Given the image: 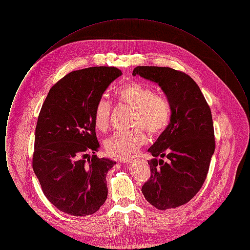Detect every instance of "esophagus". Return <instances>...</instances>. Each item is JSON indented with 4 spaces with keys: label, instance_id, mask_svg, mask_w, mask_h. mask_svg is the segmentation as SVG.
<instances>
[{
    "label": "esophagus",
    "instance_id": "1",
    "mask_svg": "<svg viewBox=\"0 0 250 250\" xmlns=\"http://www.w3.org/2000/svg\"><path fill=\"white\" fill-rule=\"evenodd\" d=\"M124 163H126V164H129V163H132V161H131V160H126V161H124Z\"/></svg>",
    "mask_w": 250,
    "mask_h": 250
}]
</instances>
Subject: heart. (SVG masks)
<instances>
[{
	"mask_svg": "<svg viewBox=\"0 0 250 250\" xmlns=\"http://www.w3.org/2000/svg\"><path fill=\"white\" fill-rule=\"evenodd\" d=\"M121 103L134 109L133 124L143 127L150 135H158L166 129L171 116V107L166 97L155 95V90L147 85L130 83L122 86L116 92ZM111 104L100 99L95 105L94 124L100 131L109 127ZM146 143L143 130L137 128L130 132H118L105 143L107 155L116 159H128L136 155Z\"/></svg>",
	"mask_w": 250,
	"mask_h": 250,
	"instance_id": "b5f03b06",
	"label": "heart"
}]
</instances>
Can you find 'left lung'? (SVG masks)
I'll return each mask as SVG.
<instances>
[{"instance_id": "1", "label": "left lung", "mask_w": 250, "mask_h": 250, "mask_svg": "<svg viewBox=\"0 0 250 250\" xmlns=\"http://www.w3.org/2000/svg\"><path fill=\"white\" fill-rule=\"evenodd\" d=\"M132 75L158 84L171 107L168 125L148 149L155 158L148 161L151 176L142 191L158 210L176 208L190 201L207 176L215 148L211 109L198 84L184 72L137 66Z\"/></svg>"}]
</instances>
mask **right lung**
Masks as SVG:
<instances>
[{
  "label": "right lung",
  "mask_w": 250,
  "mask_h": 250,
  "mask_svg": "<svg viewBox=\"0 0 250 250\" xmlns=\"http://www.w3.org/2000/svg\"><path fill=\"white\" fill-rule=\"evenodd\" d=\"M121 75L111 66L70 72L51 87L41 107L33 168L46 198L65 214H93L107 200L106 177L116 162L86 156L99 148L95 105Z\"/></svg>",
  "instance_id": "right-lung-1"
}]
</instances>
